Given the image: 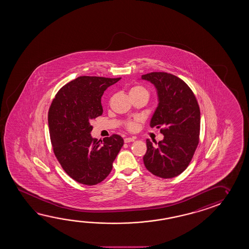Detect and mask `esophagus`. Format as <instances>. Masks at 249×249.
I'll use <instances>...</instances> for the list:
<instances>
[{
    "label": "esophagus",
    "instance_id": "34e87169",
    "mask_svg": "<svg viewBox=\"0 0 249 249\" xmlns=\"http://www.w3.org/2000/svg\"><path fill=\"white\" fill-rule=\"evenodd\" d=\"M135 139V138H125V139H124V143H130V142H133Z\"/></svg>",
    "mask_w": 249,
    "mask_h": 249
}]
</instances>
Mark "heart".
Masks as SVG:
<instances>
[{"mask_svg":"<svg viewBox=\"0 0 249 249\" xmlns=\"http://www.w3.org/2000/svg\"><path fill=\"white\" fill-rule=\"evenodd\" d=\"M129 94H130V97L140 96V95H144V96L149 97V92H148L147 89L144 88V87H143V86H141V85H135V86L131 87V88L130 89ZM128 127L131 128V129H133V128L135 127V124H134V123H130V124H128Z\"/></svg>","mask_w":249,"mask_h":249,"instance_id":"obj_1","label":"heart"}]
</instances>
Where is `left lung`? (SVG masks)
I'll return each instance as SVG.
<instances>
[{
  "label": "left lung",
  "instance_id": "obj_1",
  "mask_svg": "<svg viewBox=\"0 0 249 249\" xmlns=\"http://www.w3.org/2000/svg\"><path fill=\"white\" fill-rule=\"evenodd\" d=\"M154 85L158 106L150 126L160 128L164 139L152 143L146 139L147 152L143 164L158 177L171 178L188 166L198 146L200 111L194 92L184 81L165 72H152L141 76Z\"/></svg>",
  "mask_w": 249,
  "mask_h": 249
}]
</instances>
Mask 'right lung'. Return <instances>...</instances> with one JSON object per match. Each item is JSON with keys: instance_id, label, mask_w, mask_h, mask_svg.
Listing matches in <instances>:
<instances>
[{"instance_id": "1", "label": "right lung", "mask_w": 249, "mask_h": 249, "mask_svg": "<svg viewBox=\"0 0 249 249\" xmlns=\"http://www.w3.org/2000/svg\"><path fill=\"white\" fill-rule=\"evenodd\" d=\"M120 79L79 76L60 89L51 104L48 121L54 153L68 175L81 184L103 181L124 145L121 136L100 142L90 135V122L103 114V94Z\"/></svg>"}]
</instances>
